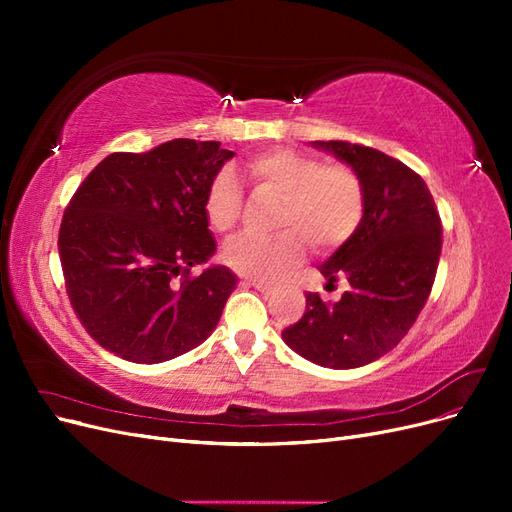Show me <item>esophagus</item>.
<instances>
[{
	"mask_svg": "<svg viewBox=\"0 0 512 512\" xmlns=\"http://www.w3.org/2000/svg\"><path fill=\"white\" fill-rule=\"evenodd\" d=\"M243 284L256 288V290H258V292H262V294H269V292L273 290V288H271V284H267V282H258V280H245Z\"/></svg>",
	"mask_w": 512,
	"mask_h": 512,
	"instance_id": "1",
	"label": "esophagus"
}]
</instances>
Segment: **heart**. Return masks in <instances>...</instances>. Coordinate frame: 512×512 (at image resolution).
<instances>
[{
	"instance_id": "obj_1",
	"label": "heart",
	"mask_w": 512,
	"mask_h": 512,
	"mask_svg": "<svg viewBox=\"0 0 512 512\" xmlns=\"http://www.w3.org/2000/svg\"><path fill=\"white\" fill-rule=\"evenodd\" d=\"M256 188L282 198L273 239L241 235L232 239L224 260L230 269L254 280L273 282L303 256V239L316 250L342 245L363 218V185L344 164H322L320 158L292 149L258 153L247 164ZM243 205L241 185L230 168L220 170L207 190L209 224L226 232L237 224Z\"/></svg>"
}]
</instances>
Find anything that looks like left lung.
<instances>
[{
	"instance_id": "8db88e82",
	"label": "left lung",
	"mask_w": 512,
	"mask_h": 512,
	"mask_svg": "<svg viewBox=\"0 0 512 512\" xmlns=\"http://www.w3.org/2000/svg\"><path fill=\"white\" fill-rule=\"evenodd\" d=\"M350 166L363 185V218L318 267L348 290L335 303L307 292L303 318L282 331L284 344L320 367L374 363L410 331L427 303L442 252V224L427 183L386 153L344 141H314Z\"/></svg>"
}]
</instances>
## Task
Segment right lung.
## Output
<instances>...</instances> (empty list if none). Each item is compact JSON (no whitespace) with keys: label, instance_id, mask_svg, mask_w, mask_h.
<instances>
[{"label":"right lung","instance_id":"add662e5","mask_svg":"<svg viewBox=\"0 0 512 512\" xmlns=\"http://www.w3.org/2000/svg\"><path fill=\"white\" fill-rule=\"evenodd\" d=\"M235 153L218 141L173 138L104 158L72 196L59 258L76 316L130 363H164L215 331L237 288L215 254L207 190Z\"/></svg>","mask_w":512,"mask_h":512}]
</instances>
